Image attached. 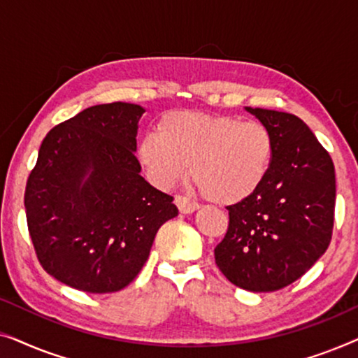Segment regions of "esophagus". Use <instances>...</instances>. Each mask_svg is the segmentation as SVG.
Masks as SVG:
<instances>
[{
    "mask_svg": "<svg viewBox=\"0 0 358 358\" xmlns=\"http://www.w3.org/2000/svg\"><path fill=\"white\" fill-rule=\"evenodd\" d=\"M176 205H178L179 212L184 213V215H189V213H194L195 210H199V205L190 202L187 197H184V195H178V197L174 199Z\"/></svg>",
    "mask_w": 358,
    "mask_h": 358,
    "instance_id": "1",
    "label": "esophagus"
}]
</instances>
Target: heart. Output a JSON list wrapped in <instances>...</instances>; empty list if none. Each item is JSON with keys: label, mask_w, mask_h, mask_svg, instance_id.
Masks as SVG:
<instances>
[{"label": "heart", "mask_w": 358, "mask_h": 358, "mask_svg": "<svg viewBox=\"0 0 358 358\" xmlns=\"http://www.w3.org/2000/svg\"><path fill=\"white\" fill-rule=\"evenodd\" d=\"M273 140L266 125L233 115L171 112L156 134L140 140L136 156L148 179L173 187L187 174L207 199L231 205L256 192L268 173Z\"/></svg>", "instance_id": "1"}]
</instances>
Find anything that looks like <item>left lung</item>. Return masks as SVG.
<instances>
[{"label": "left lung", "instance_id": "left-lung-1", "mask_svg": "<svg viewBox=\"0 0 358 358\" xmlns=\"http://www.w3.org/2000/svg\"><path fill=\"white\" fill-rule=\"evenodd\" d=\"M244 109L271 131L272 161L261 187L228 207V231L215 248V262L239 288L275 292L310 271L329 246L334 164L296 115Z\"/></svg>", "mask_w": 358, "mask_h": 358}]
</instances>
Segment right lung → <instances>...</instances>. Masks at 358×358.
Returning a JSON list of instances; mask_svg holds the SVG:
<instances>
[{
  "label": "right lung",
  "mask_w": 358,
  "mask_h": 358,
  "mask_svg": "<svg viewBox=\"0 0 358 358\" xmlns=\"http://www.w3.org/2000/svg\"><path fill=\"white\" fill-rule=\"evenodd\" d=\"M143 112L112 102L53 127L27 179L24 205L38 261L76 290L125 288L158 229L179 213L171 195L140 176L135 151Z\"/></svg>",
  "instance_id": "1"
}]
</instances>
